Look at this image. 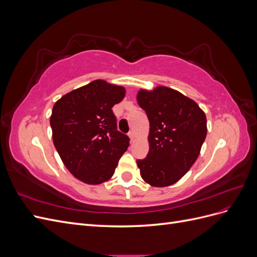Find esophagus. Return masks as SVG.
<instances>
[{"instance_id":"obj_1","label":"esophagus","mask_w":257,"mask_h":257,"mask_svg":"<svg viewBox=\"0 0 257 257\" xmlns=\"http://www.w3.org/2000/svg\"><path fill=\"white\" fill-rule=\"evenodd\" d=\"M128 137H130V139L132 142H134V139H135V133L133 131H131L130 133H128Z\"/></svg>"}]
</instances>
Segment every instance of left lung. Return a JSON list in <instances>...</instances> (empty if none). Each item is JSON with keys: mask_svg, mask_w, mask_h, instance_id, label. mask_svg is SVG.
<instances>
[{"mask_svg": "<svg viewBox=\"0 0 257 257\" xmlns=\"http://www.w3.org/2000/svg\"><path fill=\"white\" fill-rule=\"evenodd\" d=\"M137 103L150 123L149 152L137 160L141 176L151 186L172 185L198 158L207 136L206 114L193 99L163 85L139 90Z\"/></svg>", "mask_w": 257, "mask_h": 257, "instance_id": "1", "label": "left lung"}]
</instances>
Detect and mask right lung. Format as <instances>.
I'll return each instance as SVG.
<instances>
[{
    "label": "right lung",
    "mask_w": 257,
    "mask_h": 257,
    "mask_svg": "<svg viewBox=\"0 0 257 257\" xmlns=\"http://www.w3.org/2000/svg\"><path fill=\"white\" fill-rule=\"evenodd\" d=\"M125 88L97 79L68 92L52 108L53 145L75 178L100 184L112 177L130 138L116 131L112 107Z\"/></svg>",
    "instance_id": "right-lung-1"
}]
</instances>
